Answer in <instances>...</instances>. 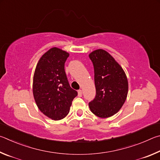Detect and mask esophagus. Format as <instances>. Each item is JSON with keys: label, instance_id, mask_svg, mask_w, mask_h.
<instances>
[{"label": "esophagus", "instance_id": "esophagus-1", "mask_svg": "<svg viewBox=\"0 0 160 160\" xmlns=\"http://www.w3.org/2000/svg\"><path fill=\"white\" fill-rule=\"evenodd\" d=\"M78 97H82V90H78Z\"/></svg>", "mask_w": 160, "mask_h": 160}]
</instances>
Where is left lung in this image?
Instances as JSON below:
<instances>
[{
    "label": "left lung",
    "instance_id": "left-lung-1",
    "mask_svg": "<svg viewBox=\"0 0 160 160\" xmlns=\"http://www.w3.org/2000/svg\"><path fill=\"white\" fill-rule=\"evenodd\" d=\"M89 58L93 64L96 89V97L89 102V108L95 115L108 118L118 112L126 101L127 77L122 67L105 50H94Z\"/></svg>",
    "mask_w": 160,
    "mask_h": 160
}]
</instances>
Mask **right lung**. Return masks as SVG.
<instances>
[{"mask_svg":"<svg viewBox=\"0 0 160 160\" xmlns=\"http://www.w3.org/2000/svg\"><path fill=\"white\" fill-rule=\"evenodd\" d=\"M67 52L52 48L38 60L33 78V94L42 113L53 120H60L69 112L72 102L77 96L70 87L64 63Z\"/></svg>","mask_w":160,"mask_h":160,"instance_id":"right-lung-1","label":"right lung"}]
</instances>
